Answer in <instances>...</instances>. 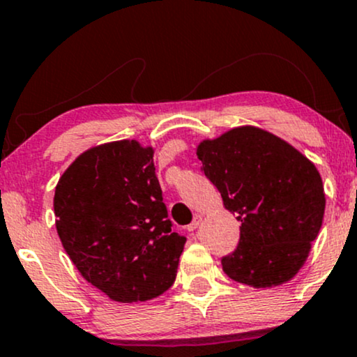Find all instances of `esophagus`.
Listing matches in <instances>:
<instances>
[{"instance_id":"esophagus-1","label":"esophagus","mask_w":357,"mask_h":357,"mask_svg":"<svg viewBox=\"0 0 357 357\" xmlns=\"http://www.w3.org/2000/svg\"><path fill=\"white\" fill-rule=\"evenodd\" d=\"M199 225H202V216H199V215H196V216H195V220H192L191 223L188 225V231H195L196 228L199 227Z\"/></svg>"}]
</instances>
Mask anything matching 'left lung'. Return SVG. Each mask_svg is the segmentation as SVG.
I'll use <instances>...</instances> for the list:
<instances>
[{
	"instance_id": "1",
	"label": "left lung",
	"mask_w": 357,
	"mask_h": 357,
	"mask_svg": "<svg viewBox=\"0 0 357 357\" xmlns=\"http://www.w3.org/2000/svg\"><path fill=\"white\" fill-rule=\"evenodd\" d=\"M196 154L225 208L240 221L238 247L221 258L223 272L255 289L289 282L322 227L326 195L314 162L253 126L206 139Z\"/></svg>"
}]
</instances>
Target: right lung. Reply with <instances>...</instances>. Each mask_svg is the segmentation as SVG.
Segmentation results:
<instances>
[{"label":"right lung","instance_id":"1","mask_svg":"<svg viewBox=\"0 0 357 357\" xmlns=\"http://www.w3.org/2000/svg\"><path fill=\"white\" fill-rule=\"evenodd\" d=\"M153 155V147L127 139L90 147L55 188L65 252L85 280L116 302L166 292L186 243L171 231Z\"/></svg>","mask_w":357,"mask_h":357}]
</instances>
